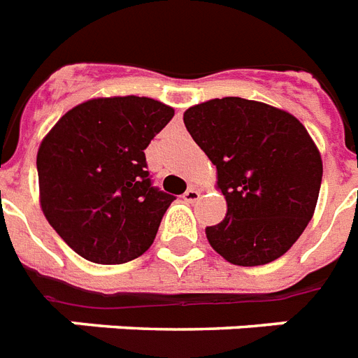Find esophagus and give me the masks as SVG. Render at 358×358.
Returning <instances> with one entry per match:
<instances>
[{
    "instance_id": "1",
    "label": "esophagus",
    "mask_w": 358,
    "mask_h": 358,
    "mask_svg": "<svg viewBox=\"0 0 358 358\" xmlns=\"http://www.w3.org/2000/svg\"><path fill=\"white\" fill-rule=\"evenodd\" d=\"M182 199H184L185 202H195L201 199V191L196 189V187H189V189L185 191L184 195H182Z\"/></svg>"
}]
</instances>
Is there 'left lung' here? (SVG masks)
Listing matches in <instances>:
<instances>
[{"label":"left lung","instance_id":"8db88e82","mask_svg":"<svg viewBox=\"0 0 358 358\" xmlns=\"http://www.w3.org/2000/svg\"><path fill=\"white\" fill-rule=\"evenodd\" d=\"M195 143L217 169L227 215L208 227L213 250L234 266H264L299 239L314 215L323 163L294 115L238 96L213 98L184 113Z\"/></svg>","mask_w":358,"mask_h":358}]
</instances>
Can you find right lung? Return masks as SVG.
Masks as SVG:
<instances>
[{
    "mask_svg": "<svg viewBox=\"0 0 358 358\" xmlns=\"http://www.w3.org/2000/svg\"><path fill=\"white\" fill-rule=\"evenodd\" d=\"M173 117L174 109L154 98H92L42 139V213L85 260L124 264L152 245L174 196L152 185L145 148Z\"/></svg>",
    "mask_w": 358,
    "mask_h": 358,
    "instance_id": "1",
    "label": "right lung"
}]
</instances>
